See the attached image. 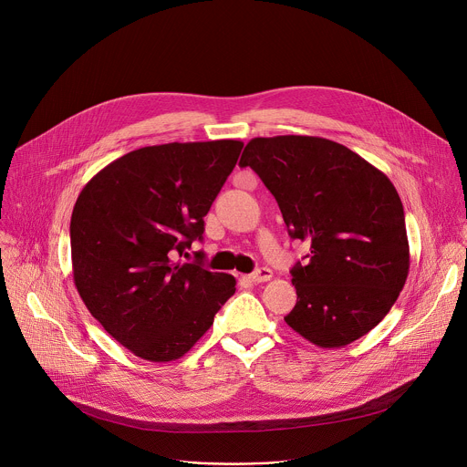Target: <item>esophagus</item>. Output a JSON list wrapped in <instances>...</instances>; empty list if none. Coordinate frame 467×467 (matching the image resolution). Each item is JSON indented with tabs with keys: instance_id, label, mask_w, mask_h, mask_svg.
Listing matches in <instances>:
<instances>
[{
	"instance_id": "obj_1",
	"label": "esophagus",
	"mask_w": 467,
	"mask_h": 467,
	"mask_svg": "<svg viewBox=\"0 0 467 467\" xmlns=\"http://www.w3.org/2000/svg\"><path fill=\"white\" fill-rule=\"evenodd\" d=\"M274 277V272L270 270V268H258L256 272H253L251 275H249V279L253 281V283H265V281H270Z\"/></svg>"
}]
</instances>
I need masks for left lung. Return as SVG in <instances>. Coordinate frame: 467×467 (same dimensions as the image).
Masks as SVG:
<instances>
[{"label":"left lung","mask_w":467,"mask_h":467,"mask_svg":"<svg viewBox=\"0 0 467 467\" xmlns=\"http://www.w3.org/2000/svg\"><path fill=\"white\" fill-rule=\"evenodd\" d=\"M277 199L288 234L310 244L292 268L297 303L285 321L317 348H344L380 323L403 290L410 249L391 181L319 137L253 139L240 159Z\"/></svg>","instance_id":"obj_1"}]
</instances>
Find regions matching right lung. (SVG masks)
I'll return each mask as SVG.
<instances>
[{"label": "right lung", "mask_w": 467, "mask_h": 467, "mask_svg": "<svg viewBox=\"0 0 467 467\" xmlns=\"http://www.w3.org/2000/svg\"><path fill=\"white\" fill-rule=\"evenodd\" d=\"M242 148L240 140L140 148L98 171L78 197L70 222L78 292L109 335L144 360L188 353L236 290L233 275L173 256L202 240Z\"/></svg>", "instance_id": "obj_1"}]
</instances>
